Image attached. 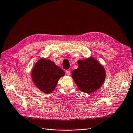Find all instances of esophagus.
I'll list each match as a JSON object with an SVG mask.
<instances>
[{
    "label": "esophagus",
    "instance_id": "34e87169",
    "mask_svg": "<svg viewBox=\"0 0 133 133\" xmlns=\"http://www.w3.org/2000/svg\"><path fill=\"white\" fill-rule=\"evenodd\" d=\"M66 75H70V70H66Z\"/></svg>",
    "mask_w": 133,
    "mask_h": 133
}]
</instances>
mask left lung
<instances>
[{
    "label": "left lung",
    "instance_id": "obj_1",
    "mask_svg": "<svg viewBox=\"0 0 133 133\" xmlns=\"http://www.w3.org/2000/svg\"><path fill=\"white\" fill-rule=\"evenodd\" d=\"M78 69L71 72L78 89L90 94L102 87L106 77V72L103 65L91 57L78 61Z\"/></svg>",
    "mask_w": 133,
    "mask_h": 133
}]
</instances>
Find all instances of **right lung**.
<instances>
[{
	"instance_id": "obj_1",
	"label": "right lung",
	"mask_w": 133,
	"mask_h": 133,
	"mask_svg": "<svg viewBox=\"0 0 133 133\" xmlns=\"http://www.w3.org/2000/svg\"><path fill=\"white\" fill-rule=\"evenodd\" d=\"M65 75L61 68L49 59L41 58L31 72L32 81L38 89L45 94L53 92L59 79Z\"/></svg>"
}]
</instances>
